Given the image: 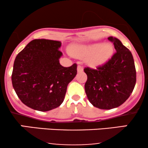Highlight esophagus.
<instances>
[{
  "label": "esophagus",
  "mask_w": 148,
  "mask_h": 148,
  "mask_svg": "<svg viewBox=\"0 0 148 148\" xmlns=\"http://www.w3.org/2000/svg\"><path fill=\"white\" fill-rule=\"evenodd\" d=\"M77 71L78 72H82L83 71H84V67H83L81 65H78Z\"/></svg>",
  "instance_id": "1"
}]
</instances>
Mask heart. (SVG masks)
<instances>
[{"label": "heart", "instance_id": "obj_1", "mask_svg": "<svg viewBox=\"0 0 148 148\" xmlns=\"http://www.w3.org/2000/svg\"><path fill=\"white\" fill-rule=\"evenodd\" d=\"M113 47L110 44L95 43L92 45L77 46L72 53L79 56H89L88 62L92 67L101 65L106 62L113 53Z\"/></svg>", "mask_w": 148, "mask_h": 148}]
</instances>
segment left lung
I'll use <instances>...</instances> for the list:
<instances>
[{
    "label": "left lung",
    "instance_id": "left-lung-1",
    "mask_svg": "<svg viewBox=\"0 0 148 148\" xmlns=\"http://www.w3.org/2000/svg\"><path fill=\"white\" fill-rule=\"evenodd\" d=\"M116 52L106 63L97 69L85 67L88 79L85 91L89 101L100 109L120 106L130 97L136 81L132 53L118 39L108 38Z\"/></svg>",
    "mask_w": 148,
    "mask_h": 148
}]
</instances>
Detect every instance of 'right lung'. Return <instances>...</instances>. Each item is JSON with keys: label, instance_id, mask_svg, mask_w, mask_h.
I'll list each match as a JSON object with an SVG mask.
<instances>
[{"label": "right lung", "instance_id": "obj_1", "mask_svg": "<svg viewBox=\"0 0 148 148\" xmlns=\"http://www.w3.org/2000/svg\"><path fill=\"white\" fill-rule=\"evenodd\" d=\"M61 42L38 39L28 44L15 58L12 83L27 106L48 111L63 102L69 83L77 74V64L64 67L59 62Z\"/></svg>", "mask_w": 148, "mask_h": 148}]
</instances>
